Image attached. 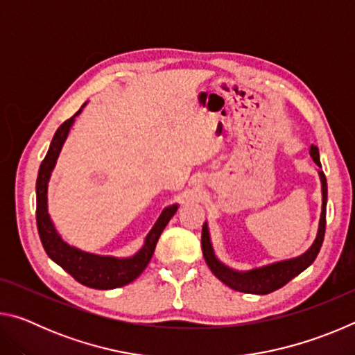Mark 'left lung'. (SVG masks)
I'll return each mask as SVG.
<instances>
[{
	"instance_id": "8db88e82",
	"label": "left lung",
	"mask_w": 355,
	"mask_h": 355,
	"mask_svg": "<svg viewBox=\"0 0 355 355\" xmlns=\"http://www.w3.org/2000/svg\"><path fill=\"white\" fill-rule=\"evenodd\" d=\"M310 155L313 158L318 166L320 163V152L318 147H310ZM321 184H322V211L320 219V228H318V235L315 243L311 244V248L305 252L304 255L293 260L279 261L269 266H263L258 269H252L248 272H238L233 269L227 268L225 264H222L218 258H216L211 243H209V233L207 224L202 227V252L203 258L208 264V268L211 269V272L218 277L222 284L230 286L232 290L249 293V294H269L275 290H279L284 285H286L291 279L296 277L304 269H307L311 263L315 261V258L320 254V249L324 241V233H326V205H327V182L324 172L320 171Z\"/></svg>"
}]
</instances>
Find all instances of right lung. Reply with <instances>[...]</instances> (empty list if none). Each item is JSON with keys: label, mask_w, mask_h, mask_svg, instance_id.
Returning a JSON list of instances; mask_svg holds the SVG:
<instances>
[{"label": "right lung", "mask_w": 355, "mask_h": 355, "mask_svg": "<svg viewBox=\"0 0 355 355\" xmlns=\"http://www.w3.org/2000/svg\"><path fill=\"white\" fill-rule=\"evenodd\" d=\"M80 112L81 110L75 116L65 120L61 127L56 130L46 156L39 167L37 183H35V194H37L35 219H37V230L42 245H44L46 255L53 261L58 263L64 271H67L81 285L95 288V290H112V288L128 285L130 282H133L142 274L150 260H152L156 243H158L161 233H163L166 225L169 224L172 216L177 213L178 205L167 207L161 213L159 219L156 220V224L147 235L142 249L131 258L92 255L87 254V252L70 248L67 243H64L61 236L58 235L53 222L50 220V216H48L46 188L53 167H55L59 152L62 148V144L69 135L71 123H73L75 117Z\"/></svg>", "instance_id": "right-lung-1"}]
</instances>
